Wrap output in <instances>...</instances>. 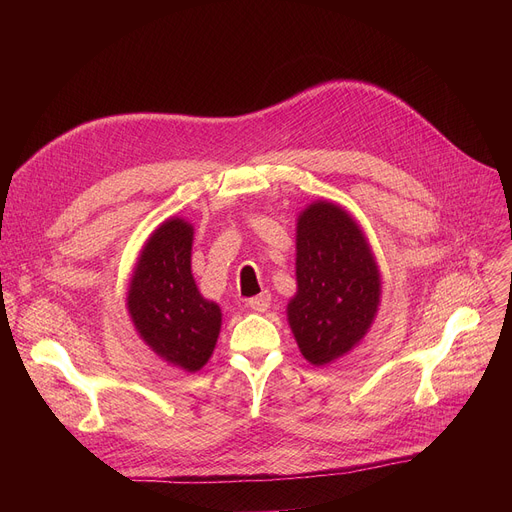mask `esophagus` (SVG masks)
Segmentation results:
<instances>
[{
    "label": "esophagus",
    "mask_w": 512,
    "mask_h": 512,
    "mask_svg": "<svg viewBox=\"0 0 512 512\" xmlns=\"http://www.w3.org/2000/svg\"><path fill=\"white\" fill-rule=\"evenodd\" d=\"M270 303H272V294L267 292V290L247 301V305H249L253 311H257V313H263V311L270 309Z\"/></svg>",
    "instance_id": "obj_1"
}]
</instances>
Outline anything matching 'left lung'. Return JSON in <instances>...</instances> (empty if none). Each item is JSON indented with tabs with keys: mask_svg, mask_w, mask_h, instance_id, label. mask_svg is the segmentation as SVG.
Instances as JSON below:
<instances>
[{
	"mask_svg": "<svg viewBox=\"0 0 512 512\" xmlns=\"http://www.w3.org/2000/svg\"><path fill=\"white\" fill-rule=\"evenodd\" d=\"M297 292L286 305L301 355L330 365L367 336L382 303V274L359 222L317 199L297 218Z\"/></svg>",
	"mask_w": 512,
	"mask_h": 512,
	"instance_id": "left-lung-1",
	"label": "left lung"
}]
</instances>
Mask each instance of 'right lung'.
Listing matches in <instances>:
<instances>
[{
  "label": "right lung",
  "mask_w": 512,
  "mask_h": 512,
  "mask_svg": "<svg viewBox=\"0 0 512 512\" xmlns=\"http://www.w3.org/2000/svg\"><path fill=\"white\" fill-rule=\"evenodd\" d=\"M193 234L184 218H168L145 240L128 282L126 309L134 330L172 367L195 373L213 355L222 309L193 278Z\"/></svg>",
  "instance_id": "obj_1"
}]
</instances>
